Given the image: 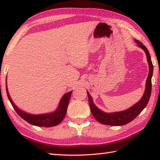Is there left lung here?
<instances>
[{
  "mask_svg": "<svg viewBox=\"0 0 160 160\" xmlns=\"http://www.w3.org/2000/svg\"><path fill=\"white\" fill-rule=\"evenodd\" d=\"M134 40L138 44L137 46L140 47L145 52L149 67L148 75L147 81H146V87L144 94L141 98V99L137 103H135L130 108H127V109L122 111L107 113V112H104L100 109L94 104L92 97H91L90 93H89V91H87V95L88 98H89V103L91 113L93 114V117L98 122H100L101 124L110 126H122L129 123L132 120H133L141 113L142 110L147 107L148 100L150 99L152 87L151 78L152 76V73H153V66H152V64L150 53H149L147 47L141 42L139 41V40L135 39Z\"/></svg>",
  "mask_w": 160,
  "mask_h": 160,
  "instance_id": "1",
  "label": "left lung"
}]
</instances>
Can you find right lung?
Returning <instances> with one entry per match:
<instances>
[{"label": "right lung", "instance_id": "add662e5", "mask_svg": "<svg viewBox=\"0 0 160 160\" xmlns=\"http://www.w3.org/2000/svg\"><path fill=\"white\" fill-rule=\"evenodd\" d=\"M7 79V78H6ZM6 91L8 95V99L11 102L13 108L16 111L20 117L23 120H25L28 123L32 125L37 126V127H52L59 124L62 121L64 118L65 117L67 113V110L69 102L70 100V97L72 91L67 92L61 98L58 106L56 109L53 112H49L47 113L42 114H32L29 113L28 112H25L20 109L16 105L13 103L11 97L8 91V85H7V80H6Z\"/></svg>", "mask_w": 160, "mask_h": 160}]
</instances>
